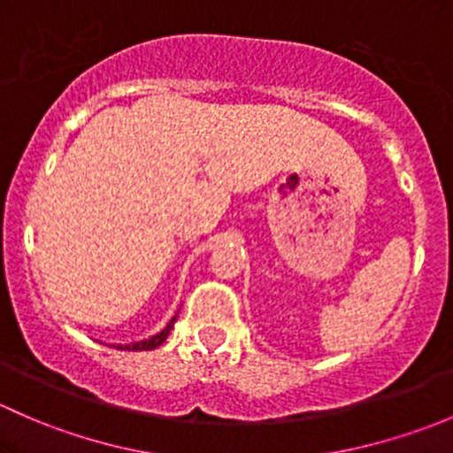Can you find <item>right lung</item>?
<instances>
[{
    "label": "right lung",
    "instance_id": "right-lung-1",
    "mask_svg": "<svg viewBox=\"0 0 453 453\" xmlns=\"http://www.w3.org/2000/svg\"><path fill=\"white\" fill-rule=\"evenodd\" d=\"M175 319H177V315L171 319V322L166 324V326L162 328V331L155 333V335L149 337V340L134 342V344H125V346L118 344L116 349H120V350H153V349H157L159 344H164V342H166V337H168V333H171V328H173V324H175Z\"/></svg>",
    "mask_w": 453,
    "mask_h": 453
}]
</instances>
